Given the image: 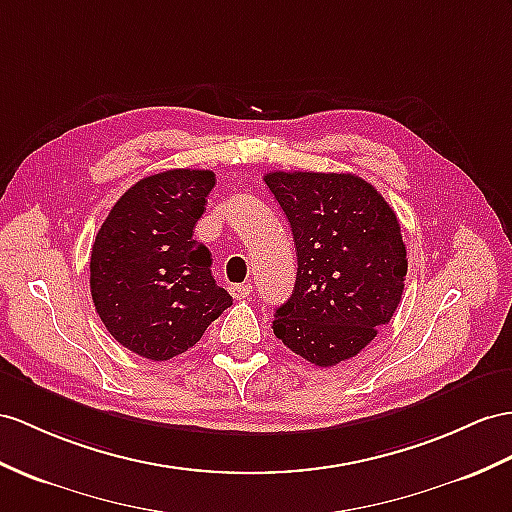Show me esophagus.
Returning a JSON list of instances; mask_svg holds the SVG:
<instances>
[{
    "instance_id": "34e87169",
    "label": "esophagus",
    "mask_w": 512,
    "mask_h": 512,
    "mask_svg": "<svg viewBox=\"0 0 512 512\" xmlns=\"http://www.w3.org/2000/svg\"><path fill=\"white\" fill-rule=\"evenodd\" d=\"M230 295L234 299H245V297L252 295V289H249V284H232L230 286Z\"/></svg>"
}]
</instances>
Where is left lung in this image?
I'll return each instance as SVG.
<instances>
[{"mask_svg": "<svg viewBox=\"0 0 512 512\" xmlns=\"http://www.w3.org/2000/svg\"><path fill=\"white\" fill-rule=\"evenodd\" d=\"M265 182L291 223L297 278L273 334L319 367L356 356L402 299L406 245L378 189L356 173L271 171Z\"/></svg>", "mask_w": 512, "mask_h": 512, "instance_id": "left-lung-1", "label": "left lung"}]
</instances>
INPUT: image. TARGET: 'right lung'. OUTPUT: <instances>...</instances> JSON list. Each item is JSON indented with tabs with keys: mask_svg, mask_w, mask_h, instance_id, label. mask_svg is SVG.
<instances>
[{
	"mask_svg": "<svg viewBox=\"0 0 512 512\" xmlns=\"http://www.w3.org/2000/svg\"><path fill=\"white\" fill-rule=\"evenodd\" d=\"M213 186L208 169L154 173L119 197L95 236V310L112 339L143 358L186 352L232 306L208 247L193 239Z\"/></svg>",
	"mask_w": 512,
	"mask_h": 512,
	"instance_id": "add662e5",
	"label": "right lung"
}]
</instances>
